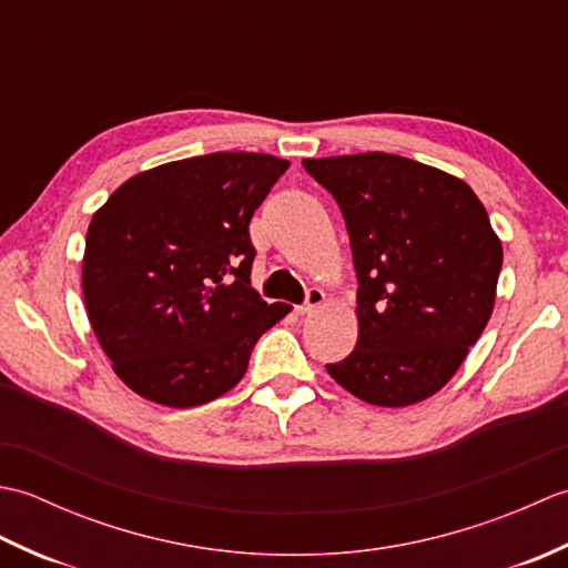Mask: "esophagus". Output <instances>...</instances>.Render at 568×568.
Listing matches in <instances>:
<instances>
[{
	"instance_id": "34e87169",
	"label": "esophagus",
	"mask_w": 568,
	"mask_h": 568,
	"mask_svg": "<svg viewBox=\"0 0 568 568\" xmlns=\"http://www.w3.org/2000/svg\"><path fill=\"white\" fill-rule=\"evenodd\" d=\"M320 305H324V293L320 291V287H310L305 303L295 310H297V315H310V312H315Z\"/></svg>"
}]
</instances>
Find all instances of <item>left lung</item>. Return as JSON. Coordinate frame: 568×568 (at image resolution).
Segmentation results:
<instances>
[{"mask_svg":"<svg viewBox=\"0 0 568 568\" xmlns=\"http://www.w3.org/2000/svg\"><path fill=\"white\" fill-rule=\"evenodd\" d=\"M344 214L358 342L329 376L371 405L444 388L496 305L503 246L464 180L393 153L305 159Z\"/></svg>","mask_w":568,"mask_h":568,"instance_id":"8db88e82","label":"left lung"}]
</instances>
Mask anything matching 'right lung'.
<instances>
[{"mask_svg":"<svg viewBox=\"0 0 568 568\" xmlns=\"http://www.w3.org/2000/svg\"><path fill=\"white\" fill-rule=\"evenodd\" d=\"M287 161L207 153L129 178L94 212L82 258L88 317L114 373L168 407L232 390L291 307L251 287L248 222Z\"/></svg>","mask_w":568,"mask_h":568,"instance_id":"right-lung-1","label":"right lung"}]
</instances>
